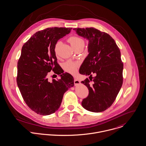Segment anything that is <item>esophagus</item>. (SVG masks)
<instances>
[{
    "instance_id": "obj_1",
    "label": "esophagus",
    "mask_w": 146,
    "mask_h": 146,
    "mask_svg": "<svg viewBox=\"0 0 146 146\" xmlns=\"http://www.w3.org/2000/svg\"><path fill=\"white\" fill-rule=\"evenodd\" d=\"M74 84L76 85H79L80 84V81L78 80V79H77V78H74Z\"/></svg>"
}]
</instances>
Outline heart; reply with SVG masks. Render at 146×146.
<instances>
[{"label": "heart", "instance_id": "obj_1", "mask_svg": "<svg viewBox=\"0 0 146 146\" xmlns=\"http://www.w3.org/2000/svg\"><path fill=\"white\" fill-rule=\"evenodd\" d=\"M68 41L69 42L70 45L73 48L80 45H84L85 44L84 39L80 36L77 35H73L70 36L68 39ZM60 44H61V42L58 40V42H56V43L54 46V49L55 53L56 55L58 54V50H59ZM78 66V63L74 62L72 61H68L66 62H65L64 64V69L66 72L72 74H74L76 72Z\"/></svg>", "mask_w": 146, "mask_h": 146}]
</instances>
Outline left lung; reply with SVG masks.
<instances>
[{"label":"left lung","instance_id":"left-lung-1","mask_svg":"<svg viewBox=\"0 0 146 146\" xmlns=\"http://www.w3.org/2000/svg\"><path fill=\"white\" fill-rule=\"evenodd\" d=\"M73 30L88 40L89 54L80 69V74L89 76L81 82L89 92L82 106L90 112H103L113 103L122 85L123 65L119 49L105 32L94 28Z\"/></svg>","mask_w":146,"mask_h":146}]
</instances>
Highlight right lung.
<instances>
[{
    "instance_id": "add662e5",
    "label": "right lung",
    "mask_w": 146,
    "mask_h": 146,
    "mask_svg": "<svg viewBox=\"0 0 146 146\" xmlns=\"http://www.w3.org/2000/svg\"><path fill=\"white\" fill-rule=\"evenodd\" d=\"M72 29L54 27L39 31L22 47L17 62V84L25 102L37 114L47 116L55 113L64 93L74 86L73 76L61 72L54 49L58 39ZM51 70L60 74V79L48 80Z\"/></svg>"
}]
</instances>
